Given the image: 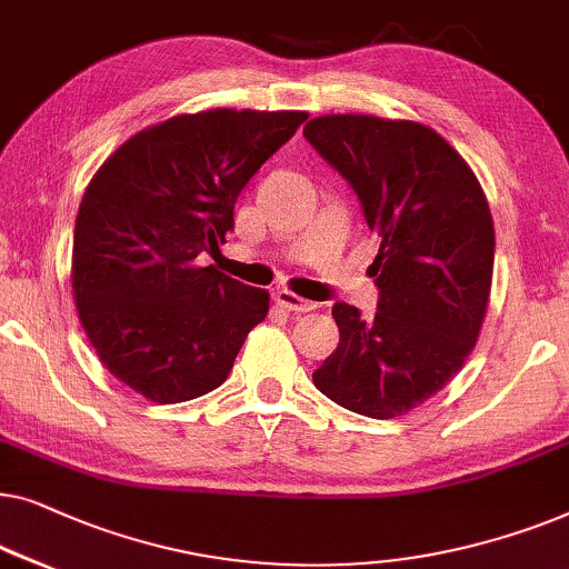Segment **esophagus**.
Masks as SVG:
<instances>
[{
    "mask_svg": "<svg viewBox=\"0 0 569 569\" xmlns=\"http://www.w3.org/2000/svg\"><path fill=\"white\" fill-rule=\"evenodd\" d=\"M276 303L281 309H288V311H311L317 307L315 301H307V299H301L299 293H293V291H286V288H281V291H276Z\"/></svg>",
    "mask_w": 569,
    "mask_h": 569,
    "instance_id": "34e87169",
    "label": "esophagus"
}]
</instances>
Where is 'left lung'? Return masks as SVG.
<instances>
[{
	"mask_svg": "<svg viewBox=\"0 0 569 569\" xmlns=\"http://www.w3.org/2000/svg\"><path fill=\"white\" fill-rule=\"evenodd\" d=\"M307 141L356 190L368 229L379 311L338 301L340 342L311 373L332 402L373 420L407 415L461 371L482 330L495 227L482 186L433 128L376 116H322Z\"/></svg>",
	"mask_w": 569,
	"mask_h": 569,
	"instance_id": "obj_1",
	"label": "left lung"
}]
</instances>
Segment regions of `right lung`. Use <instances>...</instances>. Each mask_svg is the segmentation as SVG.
Returning <instances> with one entry per match:
<instances>
[{
	"mask_svg": "<svg viewBox=\"0 0 569 569\" xmlns=\"http://www.w3.org/2000/svg\"><path fill=\"white\" fill-rule=\"evenodd\" d=\"M301 110L216 108L143 128L94 172L71 252L77 315L102 366L159 405L221 387L270 296L198 268L234 203L291 139Z\"/></svg>",
	"mask_w": 569,
	"mask_h": 569,
	"instance_id": "obj_1",
	"label": "right lung"
}]
</instances>
